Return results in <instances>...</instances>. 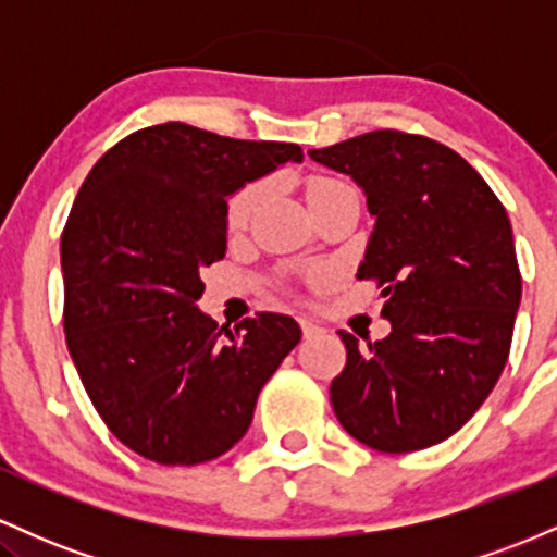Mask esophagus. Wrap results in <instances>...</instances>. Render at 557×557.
Here are the masks:
<instances>
[{
    "label": "esophagus",
    "instance_id": "1",
    "mask_svg": "<svg viewBox=\"0 0 557 557\" xmlns=\"http://www.w3.org/2000/svg\"><path fill=\"white\" fill-rule=\"evenodd\" d=\"M298 324H300V332H304L306 341H309V337H317L319 332H322V327H319V324H314V322H309V319H298Z\"/></svg>",
    "mask_w": 557,
    "mask_h": 557
}]
</instances>
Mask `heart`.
Listing matches in <instances>:
<instances>
[{"label":"heart","mask_w":557,"mask_h":557,"mask_svg":"<svg viewBox=\"0 0 557 557\" xmlns=\"http://www.w3.org/2000/svg\"><path fill=\"white\" fill-rule=\"evenodd\" d=\"M337 188H345V183L335 181V177H311L309 185H306V198H309V203H311V201H317L319 196H327ZM259 198H261V188L257 183L243 185L238 194L230 198V203H227V225L233 230L246 227L248 222H251L253 212H257Z\"/></svg>","instance_id":"obj_1"}]
</instances>
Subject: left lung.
Segmentation results:
<instances>
[{"label":"left lung","instance_id":"obj_1","mask_svg":"<svg viewBox=\"0 0 557 557\" xmlns=\"http://www.w3.org/2000/svg\"><path fill=\"white\" fill-rule=\"evenodd\" d=\"M309 157L367 194L376 222L359 280L382 287L393 324L369 345L341 330L335 417L382 453L443 443L474 417L508 361L521 272L505 207L461 154L417 133L372 131Z\"/></svg>","mask_w":557,"mask_h":557}]
</instances>
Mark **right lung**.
Masks as SVG:
<instances>
[{"label":"right lung","mask_w":557,"mask_h":557,"mask_svg":"<svg viewBox=\"0 0 557 557\" xmlns=\"http://www.w3.org/2000/svg\"><path fill=\"white\" fill-rule=\"evenodd\" d=\"M300 159L298 144L164 123L114 144L83 181L60 243L67 350L99 417L138 456L220 458L298 345L296 319L264 311L227 330L196 300L198 272L225 257L227 196Z\"/></svg>","instance_id":"right-lung-1"}]
</instances>
